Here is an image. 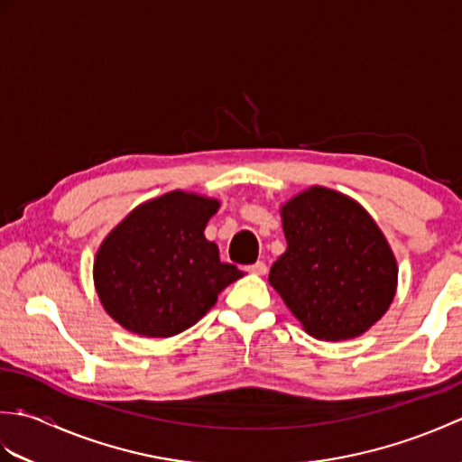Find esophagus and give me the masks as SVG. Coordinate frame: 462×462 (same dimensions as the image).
<instances>
[{
  "label": "esophagus",
  "mask_w": 462,
  "mask_h": 462,
  "mask_svg": "<svg viewBox=\"0 0 462 462\" xmlns=\"http://www.w3.org/2000/svg\"><path fill=\"white\" fill-rule=\"evenodd\" d=\"M248 272L254 273V276H263V273L268 272V266L263 262H256V263H252V266H248Z\"/></svg>",
  "instance_id": "1"
}]
</instances>
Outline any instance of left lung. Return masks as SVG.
Listing matches in <instances>:
<instances>
[{
  "label": "left lung",
  "mask_w": 462,
  "mask_h": 462,
  "mask_svg": "<svg viewBox=\"0 0 462 462\" xmlns=\"http://www.w3.org/2000/svg\"><path fill=\"white\" fill-rule=\"evenodd\" d=\"M288 248L268 282L310 336L341 341L377 323L397 291V260L363 206L310 186L280 208Z\"/></svg>",
  "instance_id": "8db88e82"
}]
</instances>
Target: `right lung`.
Here are the masks:
<instances>
[{"label":"right lung","mask_w":462,"mask_h":462,"mask_svg":"<svg viewBox=\"0 0 462 462\" xmlns=\"http://www.w3.org/2000/svg\"><path fill=\"white\" fill-rule=\"evenodd\" d=\"M220 202L172 190L136 206L106 234L93 263L105 311L136 336L172 337L192 328L242 278L220 262L204 228Z\"/></svg>","instance_id":"obj_1"}]
</instances>
